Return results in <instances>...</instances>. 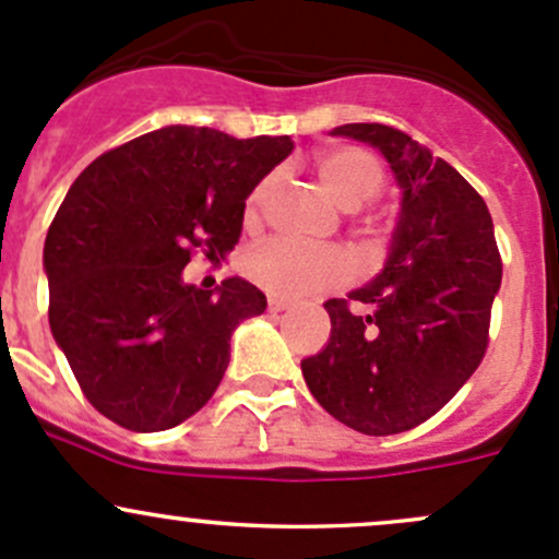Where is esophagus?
Here are the masks:
<instances>
[{
  "instance_id": "esophagus-1",
  "label": "esophagus",
  "mask_w": 559,
  "mask_h": 559,
  "mask_svg": "<svg viewBox=\"0 0 559 559\" xmlns=\"http://www.w3.org/2000/svg\"><path fill=\"white\" fill-rule=\"evenodd\" d=\"M267 308H270V313H281V311H286V308H292V302L284 300V297H270Z\"/></svg>"
}]
</instances>
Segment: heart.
I'll use <instances>...</instances> for the list:
<instances>
[{
	"label": "heart",
	"instance_id": "heart-1",
	"mask_svg": "<svg viewBox=\"0 0 559 559\" xmlns=\"http://www.w3.org/2000/svg\"><path fill=\"white\" fill-rule=\"evenodd\" d=\"M316 170H319L326 189L332 191V197L346 211H357V207L368 205L386 183L384 162L373 151L357 148V145L324 151L316 159ZM270 189H273V175H267V178L253 186L246 202L248 222L259 216ZM243 270L253 284L284 297H300L308 295V292L341 286L352 275L348 259L341 248L302 243V240L284 238V235L248 248Z\"/></svg>",
	"mask_w": 559,
	"mask_h": 559
}]
</instances>
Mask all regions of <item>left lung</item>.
Here are the masks:
<instances>
[{
  "instance_id": "1",
  "label": "left lung",
  "mask_w": 559,
  "mask_h": 559,
  "mask_svg": "<svg viewBox=\"0 0 559 559\" xmlns=\"http://www.w3.org/2000/svg\"><path fill=\"white\" fill-rule=\"evenodd\" d=\"M335 134L386 156L403 211L384 270L324 302L330 341L302 359V376L337 421L394 436L436 416L481 365L503 259L487 202L427 145L386 123H346Z\"/></svg>"
}]
</instances>
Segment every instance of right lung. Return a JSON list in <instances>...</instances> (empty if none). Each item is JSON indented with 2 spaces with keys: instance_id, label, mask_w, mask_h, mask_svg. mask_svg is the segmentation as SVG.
<instances>
[{
  "instance_id": "obj_1",
  "label": "right lung",
  "mask_w": 559,
  "mask_h": 559,
  "mask_svg": "<svg viewBox=\"0 0 559 559\" xmlns=\"http://www.w3.org/2000/svg\"><path fill=\"white\" fill-rule=\"evenodd\" d=\"M289 138L165 127L105 151L67 191L45 238L48 321L88 403L134 432L170 430L213 397L229 337L267 300L243 278L186 286L191 253L222 259L246 197Z\"/></svg>"
}]
</instances>
